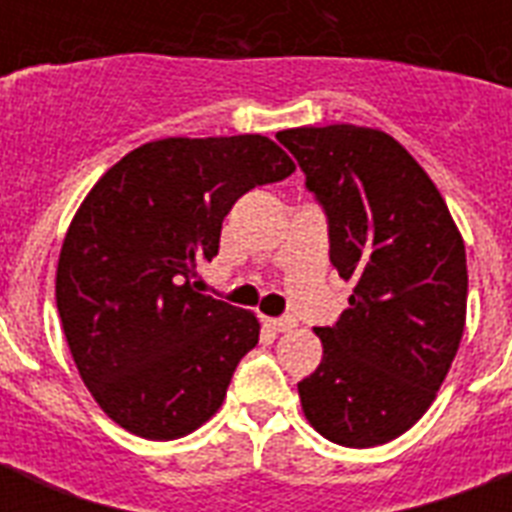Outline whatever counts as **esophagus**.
<instances>
[{
	"label": "esophagus",
	"mask_w": 512,
	"mask_h": 512,
	"mask_svg": "<svg viewBox=\"0 0 512 512\" xmlns=\"http://www.w3.org/2000/svg\"><path fill=\"white\" fill-rule=\"evenodd\" d=\"M265 327L271 329V332H289V329L295 327V319H289V316H284V319H265Z\"/></svg>",
	"instance_id": "1"
}]
</instances>
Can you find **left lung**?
Wrapping results in <instances>:
<instances>
[{"label": "left lung", "mask_w": 512, "mask_h": 512, "mask_svg": "<svg viewBox=\"0 0 512 512\" xmlns=\"http://www.w3.org/2000/svg\"><path fill=\"white\" fill-rule=\"evenodd\" d=\"M329 225V260L353 279L350 308L316 327L319 369L297 382L321 436L369 449L433 404L465 329V244L441 193L398 140L356 124L276 135Z\"/></svg>", "instance_id": "8db88e82"}]
</instances>
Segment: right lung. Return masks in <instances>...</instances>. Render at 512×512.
I'll use <instances>...</instances> for the list:
<instances>
[{"mask_svg": "<svg viewBox=\"0 0 512 512\" xmlns=\"http://www.w3.org/2000/svg\"><path fill=\"white\" fill-rule=\"evenodd\" d=\"M295 162L271 138H164L116 162L71 220L55 297L68 348L100 409L172 441L220 409L257 345L255 313L196 292L223 217Z\"/></svg>", "mask_w": 512, "mask_h": 512, "instance_id": "right-lung-1", "label": "right lung"}]
</instances>
